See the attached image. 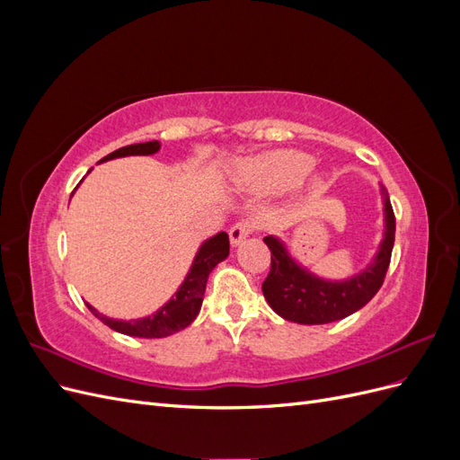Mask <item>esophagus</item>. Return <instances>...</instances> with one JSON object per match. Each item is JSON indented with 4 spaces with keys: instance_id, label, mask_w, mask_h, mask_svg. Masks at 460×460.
<instances>
[{
    "instance_id": "obj_1",
    "label": "esophagus",
    "mask_w": 460,
    "mask_h": 460,
    "mask_svg": "<svg viewBox=\"0 0 460 460\" xmlns=\"http://www.w3.org/2000/svg\"><path fill=\"white\" fill-rule=\"evenodd\" d=\"M253 230H255V225H253L252 220H240V222H235V225H234L232 230H230V243H232V245H240Z\"/></svg>"
}]
</instances>
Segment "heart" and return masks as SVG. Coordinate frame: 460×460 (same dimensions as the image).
Wrapping results in <instances>:
<instances>
[{"label":"heart","instance_id":"1","mask_svg":"<svg viewBox=\"0 0 460 460\" xmlns=\"http://www.w3.org/2000/svg\"><path fill=\"white\" fill-rule=\"evenodd\" d=\"M311 169L313 159L307 153L278 149L245 161L235 171V182L259 193H272L297 184Z\"/></svg>","mask_w":460,"mask_h":460}]
</instances>
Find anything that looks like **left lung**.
<instances>
[{
  "label": "left lung",
  "mask_w": 460,
  "mask_h": 460,
  "mask_svg": "<svg viewBox=\"0 0 460 460\" xmlns=\"http://www.w3.org/2000/svg\"><path fill=\"white\" fill-rule=\"evenodd\" d=\"M384 198V240L378 253L365 270L347 280H326L309 272L289 255L284 242L276 235H267L262 242L270 249V272L262 282L264 299L272 311L289 323L328 324L353 314L378 294L392 259L395 242V215L389 193L382 186Z\"/></svg>",
  "instance_id": "8db88e82"
}]
</instances>
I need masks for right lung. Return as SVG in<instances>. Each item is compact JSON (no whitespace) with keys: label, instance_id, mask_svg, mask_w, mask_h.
Here are the masks:
<instances>
[{"label":"right lung","instance_id":"obj_1","mask_svg":"<svg viewBox=\"0 0 460 460\" xmlns=\"http://www.w3.org/2000/svg\"><path fill=\"white\" fill-rule=\"evenodd\" d=\"M159 149H161V144L157 140L146 142V144H132L109 153V155L103 157L100 163L117 159V157H128V155H153V153H157ZM228 253H230V242H228L226 232H218L217 235H213V238L205 240L199 247V252L196 253V259L191 262L188 276L184 278V282L180 284L174 297H171V301H166L159 311H155L149 316L134 318V320H117V318H107L102 313H97L90 303H86V307L100 318L103 324H107L111 330H115L119 333H124V336H134V338L172 336V333L184 330L193 323V320H196L203 303L207 278L220 261H225L228 257Z\"/></svg>","mask_w":460,"mask_h":460}]
</instances>
